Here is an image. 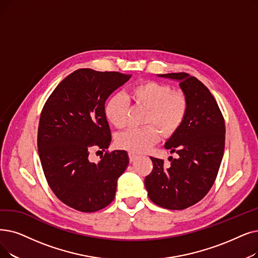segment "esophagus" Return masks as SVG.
I'll use <instances>...</instances> for the list:
<instances>
[{
	"instance_id": "esophagus-1",
	"label": "esophagus",
	"mask_w": 258,
	"mask_h": 258,
	"mask_svg": "<svg viewBox=\"0 0 258 258\" xmlns=\"http://www.w3.org/2000/svg\"><path fill=\"white\" fill-rule=\"evenodd\" d=\"M137 157H138V155L137 154H134V153H128V158H130V161L131 162H134L135 161L136 159H137Z\"/></svg>"
}]
</instances>
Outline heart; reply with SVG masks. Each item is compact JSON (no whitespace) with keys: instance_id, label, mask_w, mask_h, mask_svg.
Returning <instances> with one entry per match:
<instances>
[{"instance_id":"b5f03b06","label":"heart","mask_w":258,"mask_h":258,"mask_svg":"<svg viewBox=\"0 0 258 258\" xmlns=\"http://www.w3.org/2000/svg\"><path fill=\"white\" fill-rule=\"evenodd\" d=\"M127 97L134 103L148 109L144 123L149 124L141 128H131L121 133L116 139L117 147L131 153L148 151L159 139V131L165 137L182 125L187 115L188 101L182 92H173L169 85L144 81L134 85ZM130 104L122 94L111 95L105 102L104 114L109 123L117 128L126 126Z\"/></svg>"}]
</instances>
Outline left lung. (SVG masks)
I'll use <instances>...</instances> for the list:
<instances>
[{
  "mask_svg": "<svg viewBox=\"0 0 258 258\" xmlns=\"http://www.w3.org/2000/svg\"><path fill=\"white\" fill-rule=\"evenodd\" d=\"M178 80L188 101L187 115L165 149L178 154L162 159L151 157L153 171L144 184L153 203L164 209L183 210L203 199L214 183L225 151V119L209 88L185 73L159 75Z\"/></svg>",
  "mask_w": 258,
  "mask_h": 258,
  "instance_id": "1",
  "label": "left lung"
}]
</instances>
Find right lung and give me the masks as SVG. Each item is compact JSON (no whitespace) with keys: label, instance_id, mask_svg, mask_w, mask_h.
<instances>
[{"label":"right lung","instance_id":"obj_1","mask_svg":"<svg viewBox=\"0 0 258 258\" xmlns=\"http://www.w3.org/2000/svg\"><path fill=\"white\" fill-rule=\"evenodd\" d=\"M131 77L77 70L60 82L43 106L38 128L42 169L54 195L77 211L92 213L108 206L128 164L126 151H107L111 134L104 103ZM93 149L106 152L98 164L88 159Z\"/></svg>","mask_w":258,"mask_h":258}]
</instances>
